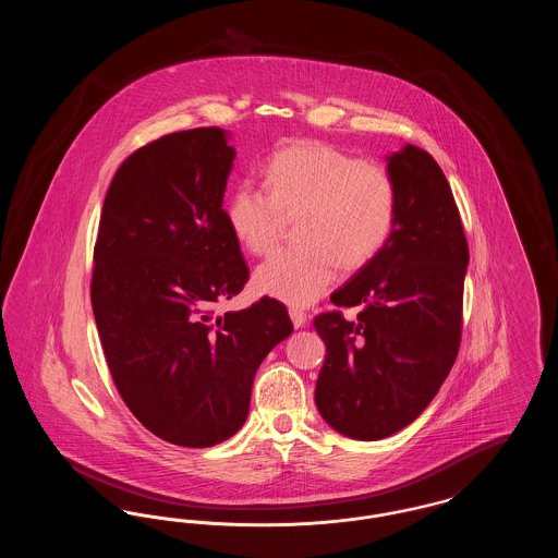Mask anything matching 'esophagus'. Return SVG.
<instances>
[{
  "label": "esophagus",
  "instance_id": "esophagus-1",
  "mask_svg": "<svg viewBox=\"0 0 558 558\" xmlns=\"http://www.w3.org/2000/svg\"><path fill=\"white\" fill-rule=\"evenodd\" d=\"M289 314H291L294 328H301V326H305V324H307V314H305L303 310H299V307H291V310H289Z\"/></svg>",
  "mask_w": 558,
  "mask_h": 558
}]
</instances>
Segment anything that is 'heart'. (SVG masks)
I'll use <instances>...</instances> for the list:
<instances>
[{"label":"heart","instance_id":"b5f03b06","mask_svg":"<svg viewBox=\"0 0 558 558\" xmlns=\"http://www.w3.org/2000/svg\"><path fill=\"white\" fill-rule=\"evenodd\" d=\"M266 186L240 182L226 203L232 236L253 255L269 253L287 215H301L296 246L257 267V289L292 305H310L335 282L339 266L368 264L398 221V182L389 167L362 160L324 142H301L274 153Z\"/></svg>","mask_w":558,"mask_h":558}]
</instances>
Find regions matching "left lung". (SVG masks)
I'll use <instances>...</instances> for the list:
<instances>
[{
  "mask_svg": "<svg viewBox=\"0 0 558 558\" xmlns=\"http://www.w3.org/2000/svg\"><path fill=\"white\" fill-rule=\"evenodd\" d=\"M399 209L385 248L330 294L314 326L326 343L316 385L322 418L353 439L389 437L437 396L462 339L469 242L450 184L426 150L387 162ZM360 306L357 319L342 310Z\"/></svg>",
  "mask_w": 558,
  "mask_h": 558,
  "instance_id": "1",
  "label": "left lung"
}]
</instances>
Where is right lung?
Instances as JSON below:
<instances>
[{
  "mask_svg": "<svg viewBox=\"0 0 558 558\" xmlns=\"http://www.w3.org/2000/svg\"><path fill=\"white\" fill-rule=\"evenodd\" d=\"M234 157L219 128L144 144L110 182L94 246L92 307L114 387L142 425L184 448L244 425L255 372L292 332L269 296L217 316L248 282L221 207Z\"/></svg>",
  "mask_w": 558,
  "mask_h": 558,
  "instance_id": "1",
  "label": "right lung"
}]
</instances>
